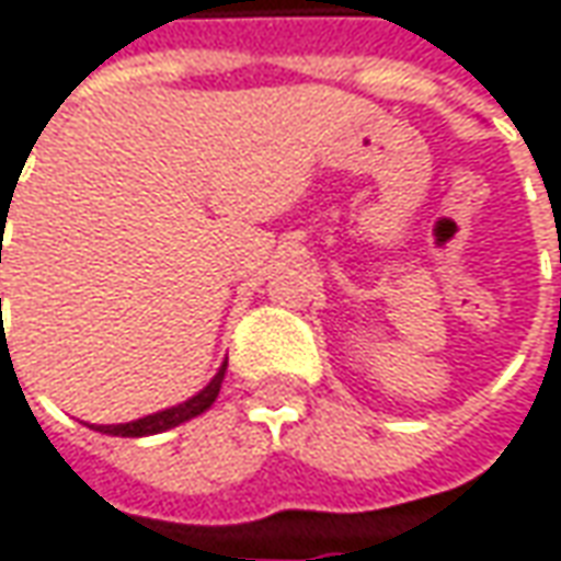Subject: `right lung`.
I'll use <instances>...</instances> for the list:
<instances>
[{
  "mask_svg": "<svg viewBox=\"0 0 561 561\" xmlns=\"http://www.w3.org/2000/svg\"><path fill=\"white\" fill-rule=\"evenodd\" d=\"M222 376H226V363L220 366V373L207 381V388H202L195 397H188L180 407H170V410H161V413H151L146 419H136V422H126V425H99L95 432L102 435H121V437H148V435H161L167 428H176L188 419L202 415L204 410H210V403L220 394Z\"/></svg>",
  "mask_w": 561,
  "mask_h": 561,
  "instance_id": "right-lung-1",
  "label": "right lung"
}]
</instances>
